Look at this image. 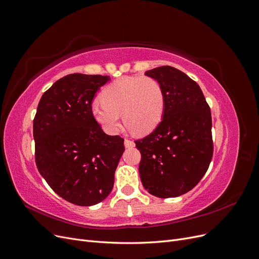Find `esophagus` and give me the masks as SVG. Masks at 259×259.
<instances>
[{
    "instance_id": "esophagus-1",
    "label": "esophagus",
    "mask_w": 259,
    "mask_h": 259,
    "mask_svg": "<svg viewBox=\"0 0 259 259\" xmlns=\"http://www.w3.org/2000/svg\"><path fill=\"white\" fill-rule=\"evenodd\" d=\"M124 145H125V147H126V148H133V147H135V143L133 142V140L128 139V138H125Z\"/></svg>"
}]
</instances>
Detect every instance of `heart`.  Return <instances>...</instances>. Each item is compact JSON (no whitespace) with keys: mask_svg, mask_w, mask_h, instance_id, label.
<instances>
[{"mask_svg":"<svg viewBox=\"0 0 259 259\" xmlns=\"http://www.w3.org/2000/svg\"><path fill=\"white\" fill-rule=\"evenodd\" d=\"M165 94L159 80L151 76H122L101 93V100L92 105L96 121L109 133L120 128L121 114L126 126L136 134H148L161 122Z\"/></svg>","mask_w":259,"mask_h":259,"instance_id":"b5f03b06","label":"heart"}]
</instances>
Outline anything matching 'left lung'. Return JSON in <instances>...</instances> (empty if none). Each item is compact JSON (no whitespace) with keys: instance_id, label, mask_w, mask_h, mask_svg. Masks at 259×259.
Returning <instances> with one entry per match:
<instances>
[{"instance_id":"1","label":"left lung","mask_w":259,"mask_h":259,"mask_svg":"<svg viewBox=\"0 0 259 259\" xmlns=\"http://www.w3.org/2000/svg\"><path fill=\"white\" fill-rule=\"evenodd\" d=\"M146 75L161 82L165 109L155 130L135 140L140 179L155 197H179L199 184L213 158L210 108L198 83L180 70L162 66Z\"/></svg>"}]
</instances>
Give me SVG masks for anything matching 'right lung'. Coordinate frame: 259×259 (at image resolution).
I'll return each instance as SVG.
<instances>
[{"instance_id":"1","label":"right lung","mask_w":259,"mask_h":259,"mask_svg":"<svg viewBox=\"0 0 259 259\" xmlns=\"http://www.w3.org/2000/svg\"><path fill=\"white\" fill-rule=\"evenodd\" d=\"M107 75L73 73L46 91L33 119L35 163L62 199L80 206L105 200L124 152V139L101 130L92 113L96 92Z\"/></svg>"}]
</instances>
